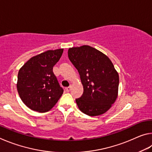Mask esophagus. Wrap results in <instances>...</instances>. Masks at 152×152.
Returning <instances> with one entry per match:
<instances>
[{"mask_svg": "<svg viewBox=\"0 0 152 152\" xmlns=\"http://www.w3.org/2000/svg\"><path fill=\"white\" fill-rule=\"evenodd\" d=\"M70 89H71V86L66 87V88H65V90H66V92H69V91H70Z\"/></svg>", "mask_w": 152, "mask_h": 152, "instance_id": "obj_1", "label": "esophagus"}]
</instances>
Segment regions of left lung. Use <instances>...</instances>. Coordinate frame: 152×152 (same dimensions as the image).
<instances>
[{
    "label": "left lung",
    "mask_w": 152,
    "mask_h": 152,
    "mask_svg": "<svg viewBox=\"0 0 152 152\" xmlns=\"http://www.w3.org/2000/svg\"><path fill=\"white\" fill-rule=\"evenodd\" d=\"M68 58L78 70L84 88L76 99L79 109L88 116L106 113L118 96L119 76L112 61L89 45L68 49Z\"/></svg>",
    "instance_id": "8db88e82"
}]
</instances>
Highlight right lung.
Masks as SVG:
<instances>
[{"instance_id":"add662e5","label":"right lung","mask_w":152,"mask_h":152,"mask_svg":"<svg viewBox=\"0 0 152 152\" xmlns=\"http://www.w3.org/2000/svg\"><path fill=\"white\" fill-rule=\"evenodd\" d=\"M64 49L48 50L30 58L18 73L17 88L23 103L33 110L49 111L63 94L53 67L60 60Z\"/></svg>"}]
</instances>
